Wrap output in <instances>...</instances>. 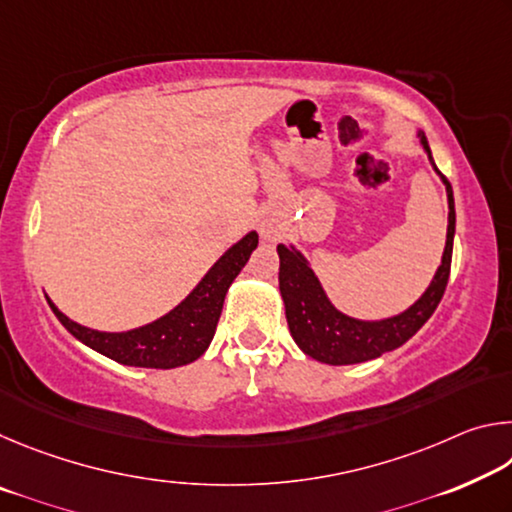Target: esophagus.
Listing matches in <instances>:
<instances>
[{"label": "esophagus", "instance_id": "34e87169", "mask_svg": "<svg viewBox=\"0 0 512 512\" xmlns=\"http://www.w3.org/2000/svg\"><path fill=\"white\" fill-rule=\"evenodd\" d=\"M259 232H262L264 239H273V237L277 235V230L273 228L271 223H262V225H259Z\"/></svg>", "mask_w": 512, "mask_h": 512}]
</instances>
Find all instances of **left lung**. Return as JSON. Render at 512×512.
<instances>
[{
    "label": "left lung",
    "instance_id": "obj_1",
    "mask_svg": "<svg viewBox=\"0 0 512 512\" xmlns=\"http://www.w3.org/2000/svg\"><path fill=\"white\" fill-rule=\"evenodd\" d=\"M420 144L424 153L429 155L431 167L443 178L447 189V241L443 259H440L438 271L433 275L427 291L402 314L381 320H359L343 314L327 298L323 284L316 277L314 268L309 266L307 257L293 246H277V255H280V293L284 300V311H287V323L293 341L298 343V348L307 357L329 363V366H350V363L377 359L384 352H391L409 341L431 318L440 298H443L449 280V266H452L456 230L454 192L449 180L433 162L424 133H420Z\"/></svg>",
    "mask_w": 512,
    "mask_h": 512
}]
</instances>
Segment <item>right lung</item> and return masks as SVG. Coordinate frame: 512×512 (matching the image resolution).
Instances as JSON below:
<instances>
[{
	"mask_svg": "<svg viewBox=\"0 0 512 512\" xmlns=\"http://www.w3.org/2000/svg\"><path fill=\"white\" fill-rule=\"evenodd\" d=\"M257 241V232L250 230L244 239H239L235 246H230L216 259L214 266L180 305L153 323L128 329V332H99V329L79 325L67 318L49 298L47 302L74 339L97 350L103 357L135 368L169 370L187 366L203 357V352L210 348L216 323L221 318L225 293L241 273V268L246 266L250 253L257 248Z\"/></svg>",
	"mask_w": 512,
	"mask_h": 512,
	"instance_id": "right-lung-1",
	"label": "right lung"
}]
</instances>
